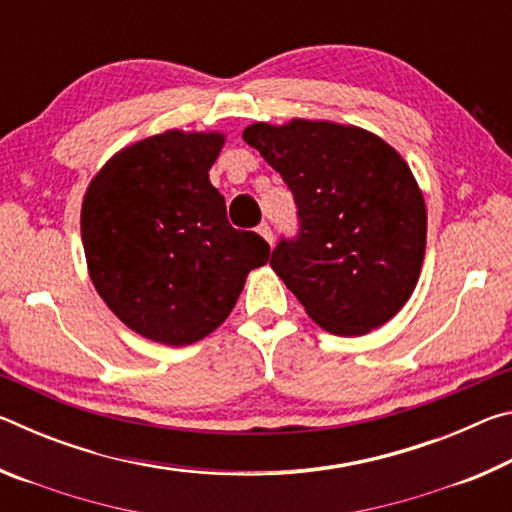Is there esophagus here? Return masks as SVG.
Masks as SVG:
<instances>
[{
	"label": "esophagus",
	"mask_w": 512,
	"mask_h": 512,
	"mask_svg": "<svg viewBox=\"0 0 512 512\" xmlns=\"http://www.w3.org/2000/svg\"><path fill=\"white\" fill-rule=\"evenodd\" d=\"M257 232L266 239V244H268V246H273V232H271V225H268V223H262V225H259V228H257Z\"/></svg>",
	"instance_id": "34e87169"
}]
</instances>
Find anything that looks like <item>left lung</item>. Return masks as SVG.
I'll return each mask as SVG.
<instances>
[{
  "instance_id": "8db88e82",
  "label": "left lung",
  "mask_w": 512,
  "mask_h": 512,
  "mask_svg": "<svg viewBox=\"0 0 512 512\" xmlns=\"http://www.w3.org/2000/svg\"><path fill=\"white\" fill-rule=\"evenodd\" d=\"M244 140L296 198L300 235L275 246L271 268L309 318L339 336L388 323L411 298L427 248V207L402 155L325 119L257 121Z\"/></svg>"
}]
</instances>
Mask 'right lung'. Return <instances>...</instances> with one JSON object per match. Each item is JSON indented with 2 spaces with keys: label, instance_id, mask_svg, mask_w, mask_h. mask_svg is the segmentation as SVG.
Listing matches in <instances>:
<instances>
[{
  "label": "right lung",
  "instance_id": "right-lung-1",
  "mask_svg": "<svg viewBox=\"0 0 512 512\" xmlns=\"http://www.w3.org/2000/svg\"><path fill=\"white\" fill-rule=\"evenodd\" d=\"M223 133L164 131L117 151L90 180L81 239L90 280L121 323L180 348L212 334L271 255L235 230L210 169Z\"/></svg>",
  "mask_w": 512,
  "mask_h": 512
}]
</instances>
